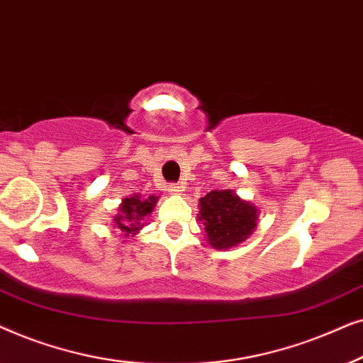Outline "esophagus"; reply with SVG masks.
Segmentation results:
<instances>
[{
	"label": "esophagus",
	"mask_w": 363,
	"mask_h": 363,
	"mask_svg": "<svg viewBox=\"0 0 363 363\" xmlns=\"http://www.w3.org/2000/svg\"><path fill=\"white\" fill-rule=\"evenodd\" d=\"M167 191L171 192V194H179V192L182 191V187L179 186V184H169V187H167Z\"/></svg>",
	"instance_id": "esophagus-1"
}]
</instances>
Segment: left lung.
Instances as JSON below:
<instances>
[{"instance_id":"8db88e82","label":"left lung","mask_w":363,"mask_h":363,"mask_svg":"<svg viewBox=\"0 0 363 363\" xmlns=\"http://www.w3.org/2000/svg\"><path fill=\"white\" fill-rule=\"evenodd\" d=\"M259 209L234 191H211L199 201V220L207 242L214 249H230L244 242L257 225Z\"/></svg>"}]
</instances>
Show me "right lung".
<instances>
[{
	"label": "right lung",
	"mask_w": 363,
	"mask_h": 363,
	"mask_svg": "<svg viewBox=\"0 0 363 363\" xmlns=\"http://www.w3.org/2000/svg\"><path fill=\"white\" fill-rule=\"evenodd\" d=\"M159 197L149 196L143 197L141 194H134L131 197H124L123 204L119 206V214L114 217V227L123 232L121 235L129 238L136 235L144 225V217L151 214Z\"/></svg>",
	"instance_id": "1"
}]
</instances>
